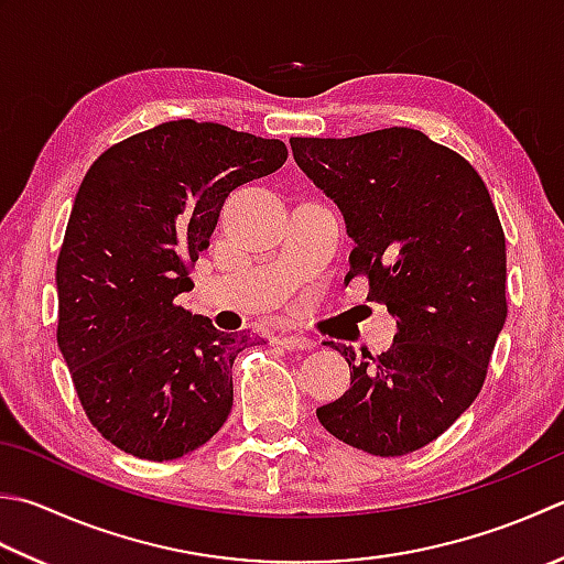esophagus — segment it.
Wrapping results in <instances>:
<instances>
[{"label": "esophagus", "instance_id": "esophagus-1", "mask_svg": "<svg viewBox=\"0 0 564 564\" xmlns=\"http://www.w3.org/2000/svg\"><path fill=\"white\" fill-rule=\"evenodd\" d=\"M279 345H283L285 349H313L315 341L305 335H283Z\"/></svg>", "mask_w": 564, "mask_h": 564}]
</instances>
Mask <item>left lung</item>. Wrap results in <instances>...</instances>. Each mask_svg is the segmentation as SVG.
Listing matches in <instances>:
<instances>
[{"mask_svg":"<svg viewBox=\"0 0 564 564\" xmlns=\"http://www.w3.org/2000/svg\"><path fill=\"white\" fill-rule=\"evenodd\" d=\"M295 163L355 239L347 279L395 317L389 351L335 347L349 389L317 421L341 443L399 457L433 443L477 399L509 315L506 237L477 169L423 131L293 137Z\"/></svg>","mask_w":564,"mask_h":564,"instance_id":"left-lung-1","label":"left lung"}]
</instances>
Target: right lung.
Instances as JSON below:
<instances>
[{
	"label": "right lung",
	"instance_id": "1",
	"mask_svg": "<svg viewBox=\"0 0 564 564\" xmlns=\"http://www.w3.org/2000/svg\"><path fill=\"white\" fill-rule=\"evenodd\" d=\"M289 159L279 139L178 119L85 173L55 263L58 347L87 421L139 459H178L225 425L231 364L257 339L175 305L227 195Z\"/></svg>",
	"mask_w": 564,
	"mask_h": 564
}]
</instances>
